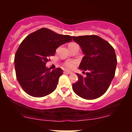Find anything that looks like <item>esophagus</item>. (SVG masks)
Segmentation results:
<instances>
[{"instance_id":"1","label":"esophagus","mask_w":132,"mask_h":132,"mask_svg":"<svg viewBox=\"0 0 132 132\" xmlns=\"http://www.w3.org/2000/svg\"><path fill=\"white\" fill-rule=\"evenodd\" d=\"M64 74H68V75H71V74H72L73 72H72V71H69V70H65V71H64Z\"/></svg>"}]
</instances>
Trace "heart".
<instances>
[{
	"label": "heart",
	"instance_id": "obj_1",
	"mask_svg": "<svg viewBox=\"0 0 132 132\" xmlns=\"http://www.w3.org/2000/svg\"><path fill=\"white\" fill-rule=\"evenodd\" d=\"M75 45V43H72L71 45ZM65 66L66 67H67L68 68H72L75 67V66L76 65V61H66V63H65Z\"/></svg>",
	"mask_w": 132,
	"mask_h": 132
}]
</instances>
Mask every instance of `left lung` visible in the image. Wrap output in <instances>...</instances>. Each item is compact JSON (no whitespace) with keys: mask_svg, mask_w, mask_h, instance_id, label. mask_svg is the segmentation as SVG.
<instances>
[{"mask_svg":"<svg viewBox=\"0 0 132 132\" xmlns=\"http://www.w3.org/2000/svg\"><path fill=\"white\" fill-rule=\"evenodd\" d=\"M72 38L81 46L84 55L79 68L87 71L85 77L76 73L78 81L72 84L73 91L83 99H97L107 91L114 78L117 63L114 49L97 35Z\"/></svg>","mask_w":132,"mask_h":132,"instance_id":"1","label":"left lung"}]
</instances>
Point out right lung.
<instances>
[{"label":"right lung","instance_id":"1","mask_svg":"<svg viewBox=\"0 0 132 132\" xmlns=\"http://www.w3.org/2000/svg\"><path fill=\"white\" fill-rule=\"evenodd\" d=\"M71 41V36L57 34L46 28L37 30L23 40L15 55L14 64L16 79L24 91L42 97L55 90L63 70L56 68L51 71L46 63L59 46Z\"/></svg>","mask_w":132,"mask_h":132}]
</instances>
